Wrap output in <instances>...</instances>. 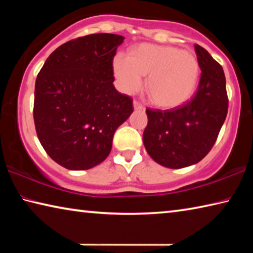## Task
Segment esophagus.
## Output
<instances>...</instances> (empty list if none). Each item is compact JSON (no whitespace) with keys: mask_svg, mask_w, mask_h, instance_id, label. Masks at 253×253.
Returning <instances> with one entry per match:
<instances>
[{"mask_svg":"<svg viewBox=\"0 0 253 253\" xmlns=\"http://www.w3.org/2000/svg\"><path fill=\"white\" fill-rule=\"evenodd\" d=\"M132 105H134V109H136V110H142L144 108L143 105L140 104L139 101H137V100H134V102H132Z\"/></svg>","mask_w":253,"mask_h":253,"instance_id":"esophagus-1","label":"esophagus"}]
</instances>
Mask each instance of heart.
Here are the masks:
<instances>
[{
	"mask_svg": "<svg viewBox=\"0 0 253 253\" xmlns=\"http://www.w3.org/2000/svg\"><path fill=\"white\" fill-rule=\"evenodd\" d=\"M114 74L123 92L142 87L147 76L146 91L154 104L174 108L194 95L200 79V62L194 54L174 46L139 44L130 54L114 59Z\"/></svg>",
	"mask_w": 253,
	"mask_h": 253,
	"instance_id": "b5f03b06",
	"label": "heart"
}]
</instances>
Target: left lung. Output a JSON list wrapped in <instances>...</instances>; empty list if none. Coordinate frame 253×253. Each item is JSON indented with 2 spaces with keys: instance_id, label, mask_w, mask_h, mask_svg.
I'll list each match as a JSON object with an SVG mask.
<instances>
[{
  "instance_id": "8db88e82",
  "label": "left lung",
  "mask_w": 253,
  "mask_h": 253,
  "mask_svg": "<svg viewBox=\"0 0 253 253\" xmlns=\"http://www.w3.org/2000/svg\"><path fill=\"white\" fill-rule=\"evenodd\" d=\"M194 48L201 68L194 97L172 109H146L145 148L154 161L169 169L186 168L203 160L216 142L228 114L222 66L201 45Z\"/></svg>"
}]
</instances>
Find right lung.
<instances>
[{
    "instance_id": "right-lung-1",
    "label": "right lung",
    "mask_w": 253,
    "mask_h": 253,
    "mask_svg": "<svg viewBox=\"0 0 253 253\" xmlns=\"http://www.w3.org/2000/svg\"><path fill=\"white\" fill-rule=\"evenodd\" d=\"M125 38L98 33L60 45L36 80L33 119L46 154L68 169L95 168L109 155L117 128L134 110L114 87L113 60Z\"/></svg>"
}]
</instances>
